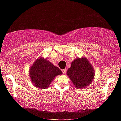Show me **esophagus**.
Listing matches in <instances>:
<instances>
[{"label": "esophagus", "instance_id": "1", "mask_svg": "<svg viewBox=\"0 0 121 121\" xmlns=\"http://www.w3.org/2000/svg\"><path fill=\"white\" fill-rule=\"evenodd\" d=\"M62 73L64 74H65V73H66V69H63L62 70Z\"/></svg>", "mask_w": 121, "mask_h": 121}]
</instances>
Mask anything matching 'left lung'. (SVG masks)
Segmentation results:
<instances>
[{"mask_svg": "<svg viewBox=\"0 0 121 121\" xmlns=\"http://www.w3.org/2000/svg\"><path fill=\"white\" fill-rule=\"evenodd\" d=\"M75 88H86L92 82L95 76V70L86 57L75 59L66 73Z\"/></svg>", "mask_w": 121, "mask_h": 121, "instance_id": "8db88e82", "label": "left lung"}]
</instances>
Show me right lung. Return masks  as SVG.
I'll return each instance as SVG.
<instances>
[{"label": "right lung", "mask_w": 121, "mask_h": 121, "mask_svg": "<svg viewBox=\"0 0 121 121\" xmlns=\"http://www.w3.org/2000/svg\"><path fill=\"white\" fill-rule=\"evenodd\" d=\"M60 74L62 72L58 67L42 57L34 62L29 72L33 84L40 89L47 88L56 76Z\"/></svg>", "instance_id": "right-lung-1"}]
</instances>
